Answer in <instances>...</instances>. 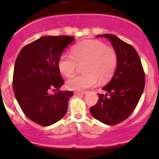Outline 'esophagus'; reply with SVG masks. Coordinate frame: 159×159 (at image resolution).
I'll return each instance as SVG.
<instances>
[{"label": "esophagus", "instance_id": "obj_1", "mask_svg": "<svg viewBox=\"0 0 159 159\" xmlns=\"http://www.w3.org/2000/svg\"><path fill=\"white\" fill-rule=\"evenodd\" d=\"M87 94V92H80V91H75V94L77 95H84V94Z\"/></svg>", "mask_w": 159, "mask_h": 159}]
</instances>
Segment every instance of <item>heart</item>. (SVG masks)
I'll return each instance as SVG.
<instances>
[{"label": "heart", "instance_id": "heart-1", "mask_svg": "<svg viewBox=\"0 0 159 159\" xmlns=\"http://www.w3.org/2000/svg\"><path fill=\"white\" fill-rule=\"evenodd\" d=\"M77 64L82 65L83 75L75 76L67 81L66 87L71 91H83L101 81L112 77L118 65V54L115 49L97 40L85 41L71 48V55L62 54L57 67L65 77L75 74Z\"/></svg>", "mask_w": 159, "mask_h": 159}]
</instances>
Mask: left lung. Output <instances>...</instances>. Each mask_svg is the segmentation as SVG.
I'll return each instance as SVG.
<instances>
[{
    "mask_svg": "<svg viewBox=\"0 0 159 159\" xmlns=\"http://www.w3.org/2000/svg\"><path fill=\"white\" fill-rule=\"evenodd\" d=\"M110 41L118 54V65L113 77L98 94V101L90 108L95 119L114 125L129 118L139 103L145 84V73L135 49L115 35L101 34Z\"/></svg>",
    "mask_w": 159,
    "mask_h": 159,
    "instance_id": "left-lung-1",
    "label": "left lung"
}]
</instances>
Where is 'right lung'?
Instances as JSON below:
<instances>
[{
	"label": "right lung",
	"instance_id": "1",
	"mask_svg": "<svg viewBox=\"0 0 159 159\" xmlns=\"http://www.w3.org/2000/svg\"><path fill=\"white\" fill-rule=\"evenodd\" d=\"M75 41L70 36H44L22 48L14 68L13 90L25 115L34 122L49 126L66 114L72 91L57 90L64 80L57 67L58 58Z\"/></svg>",
	"mask_w": 159,
	"mask_h": 159
}]
</instances>
